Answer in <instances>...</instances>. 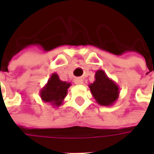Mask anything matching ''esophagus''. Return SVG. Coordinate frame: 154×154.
I'll list each match as a JSON object with an SVG mask.
<instances>
[{"instance_id": "34e87169", "label": "esophagus", "mask_w": 154, "mask_h": 154, "mask_svg": "<svg viewBox=\"0 0 154 154\" xmlns=\"http://www.w3.org/2000/svg\"><path fill=\"white\" fill-rule=\"evenodd\" d=\"M75 83L77 84V85H81V84L83 83V79L81 77H78L77 79H75Z\"/></svg>"}]
</instances>
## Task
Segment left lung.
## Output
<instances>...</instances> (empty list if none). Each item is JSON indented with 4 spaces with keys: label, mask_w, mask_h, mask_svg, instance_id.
<instances>
[{
    "label": "left lung",
    "mask_w": 154,
    "mask_h": 154,
    "mask_svg": "<svg viewBox=\"0 0 154 154\" xmlns=\"http://www.w3.org/2000/svg\"><path fill=\"white\" fill-rule=\"evenodd\" d=\"M89 88L95 100L100 106H113L119 98V87L101 69L97 71L95 81L89 85Z\"/></svg>",
    "instance_id": "obj_1"
}]
</instances>
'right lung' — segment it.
<instances>
[{
  "mask_svg": "<svg viewBox=\"0 0 154 154\" xmlns=\"http://www.w3.org/2000/svg\"><path fill=\"white\" fill-rule=\"evenodd\" d=\"M70 86V82L61 81L57 73H53L47 83L40 90L41 99L44 102L49 103L54 107L60 106Z\"/></svg>",
  "mask_w": 154,
  "mask_h": 154,
  "instance_id": "1",
  "label": "right lung"
}]
</instances>
